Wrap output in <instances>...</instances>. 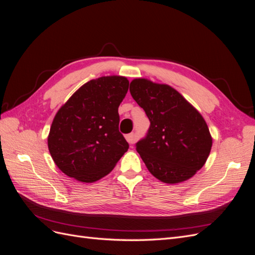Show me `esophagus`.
Returning <instances> with one entry per match:
<instances>
[{
    "instance_id": "34e87169",
    "label": "esophagus",
    "mask_w": 255,
    "mask_h": 255,
    "mask_svg": "<svg viewBox=\"0 0 255 255\" xmlns=\"http://www.w3.org/2000/svg\"><path fill=\"white\" fill-rule=\"evenodd\" d=\"M126 138H127V140H128V143H134L135 142V140H136V136H135V134H133V133H130V134H128L127 136H126Z\"/></svg>"
}]
</instances>
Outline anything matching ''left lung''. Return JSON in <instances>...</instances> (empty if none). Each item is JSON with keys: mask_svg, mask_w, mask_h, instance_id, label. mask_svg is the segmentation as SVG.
Segmentation results:
<instances>
[{"mask_svg": "<svg viewBox=\"0 0 255 255\" xmlns=\"http://www.w3.org/2000/svg\"><path fill=\"white\" fill-rule=\"evenodd\" d=\"M129 92L151 123L145 138L136 143L151 174L167 184L194 176L204 166L213 144L202 115L167 84L135 79Z\"/></svg>", "mask_w": 255, "mask_h": 255, "instance_id": "8db88e82", "label": "left lung"}]
</instances>
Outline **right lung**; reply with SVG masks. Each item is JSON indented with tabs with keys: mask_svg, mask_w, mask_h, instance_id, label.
I'll return each instance as SVG.
<instances>
[{
	"mask_svg": "<svg viewBox=\"0 0 255 255\" xmlns=\"http://www.w3.org/2000/svg\"><path fill=\"white\" fill-rule=\"evenodd\" d=\"M128 84L120 75L91 80L58 110L48 146L60 171L80 182L92 183L113 170L128 149L119 132L118 114Z\"/></svg>",
	"mask_w": 255,
	"mask_h": 255,
	"instance_id": "add662e5",
	"label": "right lung"
}]
</instances>
